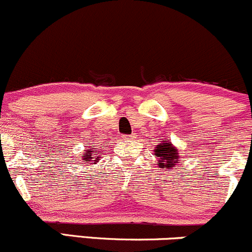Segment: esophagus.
Listing matches in <instances>:
<instances>
[{"label": "esophagus", "mask_w": 252, "mask_h": 252, "mask_svg": "<svg viewBox=\"0 0 252 252\" xmlns=\"http://www.w3.org/2000/svg\"><path fill=\"white\" fill-rule=\"evenodd\" d=\"M124 139H126V140H130V139H133V135H124Z\"/></svg>", "instance_id": "1"}]
</instances>
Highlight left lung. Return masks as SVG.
<instances>
[{"label": "left lung", "instance_id": "obj_1", "mask_svg": "<svg viewBox=\"0 0 252 252\" xmlns=\"http://www.w3.org/2000/svg\"><path fill=\"white\" fill-rule=\"evenodd\" d=\"M156 157H159V166L163 169L174 168L175 163H177V148H175L171 142L165 141L164 144L157 145L155 150Z\"/></svg>", "mask_w": 252, "mask_h": 252}]
</instances>
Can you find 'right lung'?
<instances>
[{"instance_id":"obj_1","label":"right lung","mask_w":252,"mask_h":252,"mask_svg":"<svg viewBox=\"0 0 252 252\" xmlns=\"http://www.w3.org/2000/svg\"><path fill=\"white\" fill-rule=\"evenodd\" d=\"M100 155H101V153L100 152H97L96 153V151L95 150H92V151H87V153H84L83 155V160H88V163L89 161H99V158H100Z\"/></svg>"}]
</instances>
